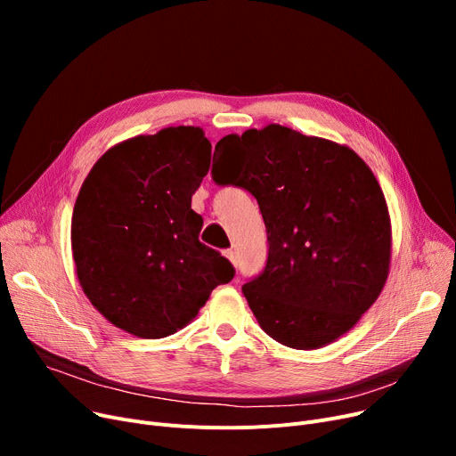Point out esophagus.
I'll use <instances>...</instances> for the list:
<instances>
[{"label":"esophagus","instance_id":"34e87169","mask_svg":"<svg viewBox=\"0 0 456 456\" xmlns=\"http://www.w3.org/2000/svg\"><path fill=\"white\" fill-rule=\"evenodd\" d=\"M227 258H229V262H231V265L236 268V256H234V251L232 249H227L225 253H224Z\"/></svg>","mask_w":456,"mask_h":456}]
</instances>
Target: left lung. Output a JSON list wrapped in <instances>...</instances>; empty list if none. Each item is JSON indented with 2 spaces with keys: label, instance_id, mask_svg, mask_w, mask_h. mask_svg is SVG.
Listing matches in <instances>:
<instances>
[{
  "label": "left lung",
  "instance_id": "left-lung-1",
  "mask_svg": "<svg viewBox=\"0 0 456 456\" xmlns=\"http://www.w3.org/2000/svg\"><path fill=\"white\" fill-rule=\"evenodd\" d=\"M240 151L234 175H212L256 198L270 253L242 292L268 337L292 349H320L362 318L385 289L392 222L370 166L344 143L270 124L227 134Z\"/></svg>",
  "mask_w": 456,
  "mask_h": 456
}]
</instances>
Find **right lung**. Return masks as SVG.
Wrapping results in <instances>:
<instances>
[{
  "label": "right lung",
  "instance_id": "add662e5",
  "mask_svg": "<svg viewBox=\"0 0 456 456\" xmlns=\"http://www.w3.org/2000/svg\"><path fill=\"white\" fill-rule=\"evenodd\" d=\"M210 155L201 127H167L116 143L83 181L71 216L76 273L94 308L133 337H170L234 277L200 242L203 218L191 210Z\"/></svg>",
  "mask_w": 456,
  "mask_h": 456
}]
</instances>
